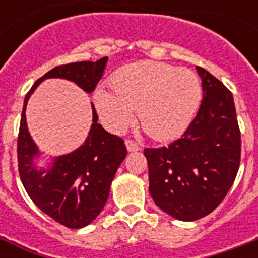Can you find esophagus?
Masks as SVG:
<instances>
[{
	"instance_id": "esophagus-1",
	"label": "esophagus",
	"mask_w": 258,
	"mask_h": 258,
	"mask_svg": "<svg viewBox=\"0 0 258 258\" xmlns=\"http://www.w3.org/2000/svg\"><path fill=\"white\" fill-rule=\"evenodd\" d=\"M125 147L128 153H134V151H139V146L133 141H125Z\"/></svg>"
}]
</instances>
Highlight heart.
Returning a JSON list of instances; mask_svg holds the SVG:
<instances>
[{
	"label": "heart",
	"mask_w": 258,
	"mask_h": 258,
	"mask_svg": "<svg viewBox=\"0 0 258 258\" xmlns=\"http://www.w3.org/2000/svg\"><path fill=\"white\" fill-rule=\"evenodd\" d=\"M109 91L97 88L95 107L108 130L117 133L137 111L142 128L155 141L178 137L200 107L202 88L194 72L169 64L138 61L109 78Z\"/></svg>",
	"instance_id": "obj_1"
}]
</instances>
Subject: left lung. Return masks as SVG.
I'll use <instances>...</instances> for the list:
<instances>
[{
  "instance_id": "obj_1",
  "label": "left lung",
  "mask_w": 258,
  "mask_h": 258,
  "mask_svg": "<svg viewBox=\"0 0 258 258\" xmlns=\"http://www.w3.org/2000/svg\"><path fill=\"white\" fill-rule=\"evenodd\" d=\"M204 99L179 139L145 149L150 194L162 212L179 221H197L222 202L240 167L241 134L232 92L197 67Z\"/></svg>"
}]
</instances>
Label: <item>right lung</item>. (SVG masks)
Here are the masks:
<instances>
[{"label":"right lung","instance_id":"add662e5","mask_svg":"<svg viewBox=\"0 0 258 258\" xmlns=\"http://www.w3.org/2000/svg\"><path fill=\"white\" fill-rule=\"evenodd\" d=\"M108 57L97 61H79L49 71L26 93L17 141L18 171L21 182L36 206L58 224L82 229L96 218L108 200L116 170L127 155L124 142L107 133L97 123L92 105V124L79 149L50 158L46 167H38L41 151L26 124L28 100L45 79H66L91 93L104 74Z\"/></svg>","mask_w":258,"mask_h":258}]
</instances>
